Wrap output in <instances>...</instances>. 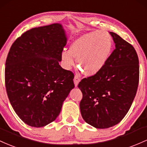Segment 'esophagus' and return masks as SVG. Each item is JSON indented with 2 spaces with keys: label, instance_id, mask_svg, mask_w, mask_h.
Instances as JSON below:
<instances>
[{
  "label": "esophagus",
  "instance_id": "esophagus-1",
  "mask_svg": "<svg viewBox=\"0 0 147 147\" xmlns=\"http://www.w3.org/2000/svg\"><path fill=\"white\" fill-rule=\"evenodd\" d=\"M80 78H79V77L78 76L76 75V76H75V77H74V85H75V86H76V87L78 86V85L79 82H80Z\"/></svg>",
  "mask_w": 147,
  "mask_h": 147
}]
</instances>
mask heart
<instances>
[{
  "label": "heart",
  "instance_id": "obj_1",
  "mask_svg": "<svg viewBox=\"0 0 147 147\" xmlns=\"http://www.w3.org/2000/svg\"><path fill=\"white\" fill-rule=\"evenodd\" d=\"M113 48V38L108 32L94 30L82 34L71 43L69 52H62V66L67 70L71 69L74 65V57L85 75H95L106 65Z\"/></svg>",
  "mask_w": 147,
  "mask_h": 147
}]
</instances>
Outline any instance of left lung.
Here are the masks:
<instances>
[{"label":"left lung","instance_id":"1","mask_svg":"<svg viewBox=\"0 0 147 147\" xmlns=\"http://www.w3.org/2000/svg\"><path fill=\"white\" fill-rule=\"evenodd\" d=\"M110 34L115 49L106 65L78 85L82 93L80 103L82 118L96 128H110L123 119L139 83V60L134 47L115 32Z\"/></svg>","mask_w":147,"mask_h":147}]
</instances>
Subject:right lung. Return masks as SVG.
<instances>
[{
  "mask_svg": "<svg viewBox=\"0 0 147 147\" xmlns=\"http://www.w3.org/2000/svg\"><path fill=\"white\" fill-rule=\"evenodd\" d=\"M67 41L62 25L53 24L26 31L9 49L6 91L16 115L28 126L55 121L74 87V74L59 65Z\"/></svg>",
  "mask_w": 147,
  "mask_h": 147,
  "instance_id": "add662e5",
  "label": "right lung"
}]
</instances>
